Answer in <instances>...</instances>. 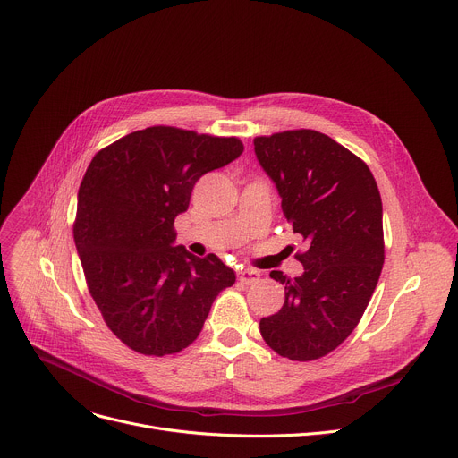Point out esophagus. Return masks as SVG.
<instances>
[{
    "instance_id": "34e87169",
    "label": "esophagus",
    "mask_w": 458,
    "mask_h": 458,
    "mask_svg": "<svg viewBox=\"0 0 458 458\" xmlns=\"http://www.w3.org/2000/svg\"><path fill=\"white\" fill-rule=\"evenodd\" d=\"M260 278V273L257 269H240L238 271V280L242 284H253Z\"/></svg>"
}]
</instances>
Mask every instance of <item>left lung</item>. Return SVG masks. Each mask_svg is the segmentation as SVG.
<instances>
[{"instance_id": "8db88e82", "label": "left lung", "mask_w": 458, "mask_h": 458, "mask_svg": "<svg viewBox=\"0 0 458 458\" xmlns=\"http://www.w3.org/2000/svg\"><path fill=\"white\" fill-rule=\"evenodd\" d=\"M253 143L284 216L308 243L297 255L302 275L269 273L286 301L260 319V334L283 358L319 360L358 327L376 290L385 260L381 196L369 166L321 131L290 130Z\"/></svg>"}]
</instances>
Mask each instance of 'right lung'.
I'll list each match as a JSON object with an SVG mask.
<instances>
[{"mask_svg": "<svg viewBox=\"0 0 458 458\" xmlns=\"http://www.w3.org/2000/svg\"><path fill=\"white\" fill-rule=\"evenodd\" d=\"M243 152L236 137L152 126L121 137L89 163L79 189L75 245L104 323L131 350L166 356L201 332L236 275L216 255L174 245V220L203 174Z\"/></svg>", "mask_w": 458, "mask_h": 458, "instance_id": "add662e5", "label": "right lung"}]
</instances>
